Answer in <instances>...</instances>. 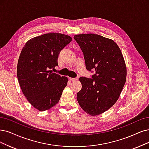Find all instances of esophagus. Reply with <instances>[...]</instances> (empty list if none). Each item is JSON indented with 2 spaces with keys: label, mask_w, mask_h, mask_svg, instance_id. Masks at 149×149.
<instances>
[{
  "label": "esophagus",
  "mask_w": 149,
  "mask_h": 149,
  "mask_svg": "<svg viewBox=\"0 0 149 149\" xmlns=\"http://www.w3.org/2000/svg\"><path fill=\"white\" fill-rule=\"evenodd\" d=\"M69 79H70V80L72 81H78V80H79V79H78L77 78H75V79H73V78H70Z\"/></svg>",
  "instance_id": "1"
}]
</instances>
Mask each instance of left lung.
<instances>
[{
  "instance_id": "1",
  "label": "left lung",
  "mask_w": 149,
  "mask_h": 149,
  "mask_svg": "<svg viewBox=\"0 0 149 149\" xmlns=\"http://www.w3.org/2000/svg\"><path fill=\"white\" fill-rule=\"evenodd\" d=\"M84 53L87 70H95L93 79L79 78L81 89L77 99L91 116L107 111L117 102L126 79L122 52L113 40L95 34L74 36Z\"/></svg>"
}]
</instances>
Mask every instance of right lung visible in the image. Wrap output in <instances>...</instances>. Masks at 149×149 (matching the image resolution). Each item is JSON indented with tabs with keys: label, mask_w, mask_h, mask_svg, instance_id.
<instances>
[{
	"label": "right lung",
	"mask_w": 149,
	"mask_h": 149,
	"mask_svg": "<svg viewBox=\"0 0 149 149\" xmlns=\"http://www.w3.org/2000/svg\"><path fill=\"white\" fill-rule=\"evenodd\" d=\"M72 38L57 32L35 37L22 49L17 65V77L27 100L39 111L51 109L59 102L68 84L67 77L53 73L61 49Z\"/></svg>",
	"instance_id": "right-lung-1"
}]
</instances>
